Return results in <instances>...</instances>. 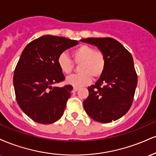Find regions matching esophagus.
<instances>
[{"mask_svg": "<svg viewBox=\"0 0 156 156\" xmlns=\"http://www.w3.org/2000/svg\"><path fill=\"white\" fill-rule=\"evenodd\" d=\"M78 89H79V88H78V87H73V92H77V91L78 90Z\"/></svg>", "mask_w": 156, "mask_h": 156, "instance_id": "34e87169", "label": "esophagus"}]
</instances>
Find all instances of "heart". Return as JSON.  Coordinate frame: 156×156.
Wrapping results in <instances>:
<instances>
[{"label": "heart", "instance_id": "1", "mask_svg": "<svg viewBox=\"0 0 156 156\" xmlns=\"http://www.w3.org/2000/svg\"><path fill=\"white\" fill-rule=\"evenodd\" d=\"M73 61L67 53H62L58 55L57 64L62 73L69 74L73 72L75 64H79L78 74L68 76L66 82L74 87L86 86L93 78H100L104 73L106 65L105 55L103 52L96 51L92 46L82 44L72 52Z\"/></svg>", "mask_w": 156, "mask_h": 156}]
</instances>
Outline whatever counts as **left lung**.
<instances>
[{"label":"left lung","mask_w":156,"mask_h":156,"mask_svg":"<svg viewBox=\"0 0 156 156\" xmlns=\"http://www.w3.org/2000/svg\"><path fill=\"white\" fill-rule=\"evenodd\" d=\"M81 42L94 44L106 60L103 74L88 87L83 108L94 120L108 123L124 116L133 101L138 77L132 55L120 42L111 37L87 38Z\"/></svg>","instance_id":"left-lung-1"}]
</instances>
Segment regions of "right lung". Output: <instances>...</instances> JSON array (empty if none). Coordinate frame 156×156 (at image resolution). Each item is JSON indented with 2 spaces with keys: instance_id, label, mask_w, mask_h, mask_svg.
<instances>
[{
  "instance_id": "right-lung-1",
  "label": "right lung",
  "mask_w": 156,
  "mask_h": 156,
  "mask_svg": "<svg viewBox=\"0 0 156 156\" xmlns=\"http://www.w3.org/2000/svg\"><path fill=\"white\" fill-rule=\"evenodd\" d=\"M78 44L65 37L45 35L28 43L14 73L13 83L19 106L32 120L51 124L62 117L73 90L71 85L53 87L65 79L57 59Z\"/></svg>"
}]
</instances>
